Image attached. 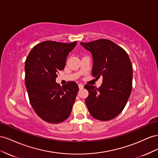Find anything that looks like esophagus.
Wrapping results in <instances>:
<instances>
[{
  "instance_id": "esophagus-1",
  "label": "esophagus",
  "mask_w": 158,
  "mask_h": 158,
  "mask_svg": "<svg viewBox=\"0 0 158 158\" xmlns=\"http://www.w3.org/2000/svg\"><path fill=\"white\" fill-rule=\"evenodd\" d=\"M78 85H79V89H82L83 88V85L82 84H79Z\"/></svg>"
}]
</instances>
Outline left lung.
<instances>
[{"instance_id": "left-lung-1", "label": "left lung", "mask_w": 158, "mask_h": 158, "mask_svg": "<svg viewBox=\"0 0 158 158\" xmlns=\"http://www.w3.org/2000/svg\"><path fill=\"white\" fill-rule=\"evenodd\" d=\"M81 45L92 53V75L102 77L98 88L85 85L89 91L85 99L90 114L97 120L113 119L123 111L132 87V65L124 49L106 39H99Z\"/></svg>"}]
</instances>
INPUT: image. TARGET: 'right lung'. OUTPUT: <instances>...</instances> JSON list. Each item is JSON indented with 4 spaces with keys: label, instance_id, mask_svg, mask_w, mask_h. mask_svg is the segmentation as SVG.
<instances>
[{
    "label": "right lung",
    "instance_id": "right-lung-1",
    "mask_svg": "<svg viewBox=\"0 0 158 158\" xmlns=\"http://www.w3.org/2000/svg\"><path fill=\"white\" fill-rule=\"evenodd\" d=\"M76 44L77 42H42L32 48L26 58L25 85L30 102L37 115L47 123H60L71 114L78 85L69 81L61 87L56 79Z\"/></svg>",
    "mask_w": 158,
    "mask_h": 158
}]
</instances>
